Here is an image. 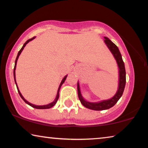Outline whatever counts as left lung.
I'll list each match as a JSON object with an SVG mask.
<instances>
[{"label": "left lung", "instance_id": "left-lung-1", "mask_svg": "<svg viewBox=\"0 0 148 148\" xmlns=\"http://www.w3.org/2000/svg\"><path fill=\"white\" fill-rule=\"evenodd\" d=\"M104 42L106 44V45L110 51L112 52V54L114 55V58L116 60L117 63H118V68H119V87L118 90L117 91L116 94H115L113 98H112L110 100H103L100 102L97 103H92L88 102L87 101L84 100L83 97L82 96L80 93V87H79V84L78 83L77 85V88H78V98L80 100V102L82 103L84 106H85L87 108L93 110H103L109 109L110 108L113 107L116 104L117 102L119 100V99L122 96L123 90H124L125 85V70L124 63L122 58V55L119 50L118 46L112 42L110 40L104 36Z\"/></svg>", "mask_w": 148, "mask_h": 148}]
</instances>
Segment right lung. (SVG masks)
Returning a JSON list of instances; mask_svg holds the SVG:
<instances>
[{
    "mask_svg": "<svg viewBox=\"0 0 148 148\" xmlns=\"http://www.w3.org/2000/svg\"><path fill=\"white\" fill-rule=\"evenodd\" d=\"M34 38H35V37H33V38H30V39H29V40H28L26 41L25 44H24L23 46V47H22L21 49L20 50V51L18 52V55H17V56H16V60H15V64H14V81H15V83H16V87H17V90H18V94H19L20 96L21 97V98L23 99V100L24 101H25V102L26 103H27V104H28L29 106H32V107L34 108H36V109H48V108H52V107L54 106L55 105V103H56L57 102V101H58V98H59V91H60V88H61V86L62 85V84H63L64 82V81H65V80H66V78L67 76H66L64 77V78H63V80H62V82H61V83H60V86H59V88H58V92H57L56 98V99H55V100H54V102H53L49 103V104L45 105V106H36V105L32 104V103H30V102H28V101H26V100H25V99L24 98V97H23V96H22V94H21V92H20L19 90H18V86H17L16 82V78H15V70H16V62H17V60H18V57H19V56H20V54H21V53L22 52V51H23V50L24 49V48L25 47V46H26V45H27V44H28V42H29L30 41L34 39Z\"/></svg>",
    "mask_w": 148,
    "mask_h": 148,
    "instance_id": "add662e5",
    "label": "right lung"
}]
</instances>
